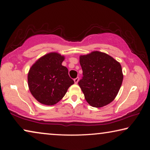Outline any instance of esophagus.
<instances>
[{
	"label": "esophagus",
	"instance_id": "obj_1",
	"mask_svg": "<svg viewBox=\"0 0 150 150\" xmlns=\"http://www.w3.org/2000/svg\"><path fill=\"white\" fill-rule=\"evenodd\" d=\"M79 77H77V78L75 79H74V82H75V84H77L78 82H79Z\"/></svg>",
	"mask_w": 150,
	"mask_h": 150
}]
</instances>
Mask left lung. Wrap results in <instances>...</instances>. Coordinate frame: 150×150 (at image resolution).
Instances as JSON below:
<instances>
[{"label": "left lung", "mask_w": 150, "mask_h": 150, "mask_svg": "<svg viewBox=\"0 0 150 150\" xmlns=\"http://www.w3.org/2000/svg\"><path fill=\"white\" fill-rule=\"evenodd\" d=\"M79 63L83 77L78 83L87 102L96 108L112 102L123 81L120 63L98 51L80 55Z\"/></svg>", "instance_id": "8db88e82"}]
</instances>
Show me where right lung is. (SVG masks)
Here are the masks:
<instances>
[{
  "instance_id": "add662e5",
  "label": "right lung",
  "mask_w": 150,
  "mask_h": 150,
  "mask_svg": "<svg viewBox=\"0 0 150 150\" xmlns=\"http://www.w3.org/2000/svg\"><path fill=\"white\" fill-rule=\"evenodd\" d=\"M65 57L57 52H51L39 58L28 73L30 93L42 105H55L65 96L74 81L62 65Z\"/></svg>"
}]
</instances>
